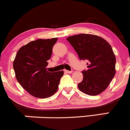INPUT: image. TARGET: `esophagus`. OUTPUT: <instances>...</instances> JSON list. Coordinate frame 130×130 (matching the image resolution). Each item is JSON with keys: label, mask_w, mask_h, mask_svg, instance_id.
I'll list each match as a JSON object with an SVG mask.
<instances>
[{"label": "esophagus", "mask_w": 130, "mask_h": 130, "mask_svg": "<svg viewBox=\"0 0 130 130\" xmlns=\"http://www.w3.org/2000/svg\"><path fill=\"white\" fill-rule=\"evenodd\" d=\"M64 72H66V73H69V74H70V73H73V71L64 70Z\"/></svg>", "instance_id": "obj_1"}]
</instances>
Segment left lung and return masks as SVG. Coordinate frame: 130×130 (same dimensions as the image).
<instances>
[{"mask_svg": "<svg viewBox=\"0 0 130 130\" xmlns=\"http://www.w3.org/2000/svg\"><path fill=\"white\" fill-rule=\"evenodd\" d=\"M67 40L81 60H87V70L82 71L83 79L79 90L97 95L107 88L116 73V57L111 46L104 38L91 34L71 36Z\"/></svg>", "mask_w": 130, "mask_h": 130, "instance_id": "1", "label": "left lung"}]
</instances>
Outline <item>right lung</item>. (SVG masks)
<instances>
[{"label":"right lung","instance_id":"right-lung-1","mask_svg":"<svg viewBox=\"0 0 130 130\" xmlns=\"http://www.w3.org/2000/svg\"><path fill=\"white\" fill-rule=\"evenodd\" d=\"M57 38L31 41L19 49L13 62L16 78L29 94L40 99L53 95L64 71L48 72L47 61Z\"/></svg>","mask_w":130,"mask_h":130}]
</instances>
